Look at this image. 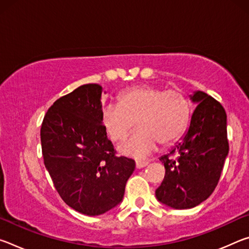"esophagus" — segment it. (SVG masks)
<instances>
[{
	"label": "esophagus",
	"mask_w": 249,
	"mask_h": 249,
	"mask_svg": "<svg viewBox=\"0 0 249 249\" xmlns=\"http://www.w3.org/2000/svg\"><path fill=\"white\" fill-rule=\"evenodd\" d=\"M148 165V161H136V168L137 169H142V168L146 167Z\"/></svg>",
	"instance_id": "obj_1"
}]
</instances>
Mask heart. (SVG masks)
<instances>
[{
    "mask_svg": "<svg viewBox=\"0 0 249 249\" xmlns=\"http://www.w3.org/2000/svg\"><path fill=\"white\" fill-rule=\"evenodd\" d=\"M119 99L120 104L103 105L101 121L115 142H124L137 122L141 128L121 147L122 153L133 157H146L159 142L172 144L182 136L190 121V100L181 90L134 87L122 92Z\"/></svg>",
    "mask_w": 249,
    "mask_h": 249,
    "instance_id": "1",
    "label": "heart"
}]
</instances>
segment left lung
I'll return each instance as SVG.
<instances>
[{"instance_id":"1","label":"left lung","mask_w":249,"mask_h":249,"mask_svg":"<svg viewBox=\"0 0 249 249\" xmlns=\"http://www.w3.org/2000/svg\"><path fill=\"white\" fill-rule=\"evenodd\" d=\"M196 107L183 140L162 156L165 178L156 196L170 208L191 209L208 199L216 188L229 154L226 112L211 95L196 91Z\"/></svg>"}]
</instances>
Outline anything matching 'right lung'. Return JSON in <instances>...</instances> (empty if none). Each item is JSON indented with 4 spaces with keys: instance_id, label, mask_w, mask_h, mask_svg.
I'll return each instance as SVG.
<instances>
[{
    "instance_id": "obj_1",
    "label": "right lung",
    "mask_w": 249,
    "mask_h": 249,
    "mask_svg": "<svg viewBox=\"0 0 249 249\" xmlns=\"http://www.w3.org/2000/svg\"><path fill=\"white\" fill-rule=\"evenodd\" d=\"M102 87L83 84L48 108L40 128L44 163L70 208L95 216L120 203L135 170L133 159L116 156L101 121Z\"/></svg>"
}]
</instances>
